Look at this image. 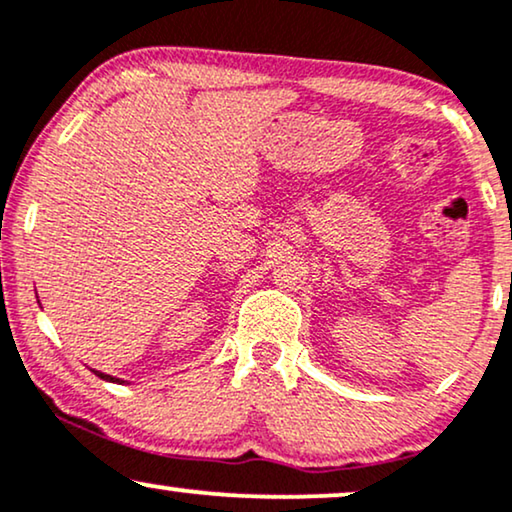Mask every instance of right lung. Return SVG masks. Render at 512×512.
Here are the masks:
<instances>
[{
	"instance_id": "1",
	"label": "right lung",
	"mask_w": 512,
	"mask_h": 512,
	"mask_svg": "<svg viewBox=\"0 0 512 512\" xmlns=\"http://www.w3.org/2000/svg\"><path fill=\"white\" fill-rule=\"evenodd\" d=\"M37 302H39V299H37ZM93 374H95V377L105 379V381H112V384H121V379H117V377H112V374H105V372H98V370H93Z\"/></svg>"
}]
</instances>
